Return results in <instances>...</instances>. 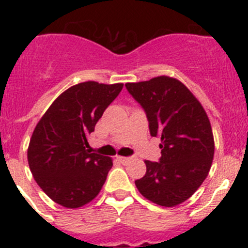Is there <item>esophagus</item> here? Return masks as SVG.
<instances>
[{
    "instance_id": "34e87169",
    "label": "esophagus",
    "mask_w": 248,
    "mask_h": 248,
    "mask_svg": "<svg viewBox=\"0 0 248 248\" xmlns=\"http://www.w3.org/2000/svg\"><path fill=\"white\" fill-rule=\"evenodd\" d=\"M118 160H119L122 164H126L129 160H130V157L129 156H118Z\"/></svg>"
}]
</instances>
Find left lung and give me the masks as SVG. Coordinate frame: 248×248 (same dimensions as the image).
Listing matches in <instances>:
<instances>
[{
  "mask_svg": "<svg viewBox=\"0 0 248 248\" xmlns=\"http://www.w3.org/2000/svg\"><path fill=\"white\" fill-rule=\"evenodd\" d=\"M125 87L145 111L151 137L161 139L159 161L146 160V174L135 185L157 205H179L194 195L211 168L215 144L209 118L191 92L170 77Z\"/></svg>",
  "mask_w": 248,
  "mask_h": 248,
  "instance_id": "obj_1",
  "label": "left lung"
}]
</instances>
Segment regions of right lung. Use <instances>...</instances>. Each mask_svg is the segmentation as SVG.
I'll use <instances>...</instances> for the list:
<instances>
[{"label": "right lung", "instance_id": "right-lung-1", "mask_svg": "<svg viewBox=\"0 0 248 248\" xmlns=\"http://www.w3.org/2000/svg\"><path fill=\"white\" fill-rule=\"evenodd\" d=\"M123 84L84 82L52 103L31 138L27 157L39 187L54 202L77 209L99 194L111 159L91 153L88 137Z\"/></svg>", "mask_w": 248, "mask_h": 248}]
</instances>
